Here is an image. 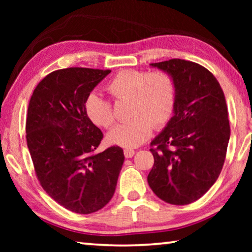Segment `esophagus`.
<instances>
[{"label":"esophagus","instance_id":"obj_1","mask_svg":"<svg viewBox=\"0 0 252 252\" xmlns=\"http://www.w3.org/2000/svg\"><path fill=\"white\" fill-rule=\"evenodd\" d=\"M134 152L135 151L133 150V149H125V151H123L126 158H132L134 156Z\"/></svg>","mask_w":252,"mask_h":252}]
</instances>
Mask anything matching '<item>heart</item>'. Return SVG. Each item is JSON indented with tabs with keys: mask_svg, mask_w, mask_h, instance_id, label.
<instances>
[{
	"mask_svg": "<svg viewBox=\"0 0 252 252\" xmlns=\"http://www.w3.org/2000/svg\"><path fill=\"white\" fill-rule=\"evenodd\" d=\"M106 91L117 100H129L130 119L118 125L108 135L109 142L116 146H140L150 136L152 127H162L172 116L176 84L165 71L121 70L106 84ZM84 108L94 125L105 129L113 126L116 118L110 101L91 93L85 100Z\"/></svg>",
	"mask_w": 252,
	"mask_h": 252,
	"instance_id": "b5f03b06",
	"label": "heart"
}]
</instances>
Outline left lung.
I'll use <instances>...</instances> for the list:
<instances>
[{"label":"left lung","instance_id":"left-lung-1","mask_svg":"<svg viewBox=\"0 0 252 252\" xmlns=\"http://www.w3.org/2000/svg\"><path fill=\"white\" fill-rule=\"evenodd\" d=\"M172 76L174 116L153 140L155 164L148 183L157 197L185 206L210 189L222 170L230 138L225 97L218 80L198 63L181 59L151 63Z\"/></svg>","mask_w":252,"mask_h":252}]
</instances>
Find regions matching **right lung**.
Returning a JSON list of instances; mask_svg holds the SVG:
<instances>
[{"label": "right lung", "instance_id": "right-lung-1", "mask_svg": "<svg viewBox=\"0 0 252 252\" xmlns=\"http://www.w3.org/2000/svg\"><path fill=\"white\" fill-rule=\"evenodd\" d=\"M111 70L51 72L30 99L27 142L43 190L67 210L95 212L113 197L125 155L118 146L96 153L103 133L85 112L91 91Z\"/></svg>", "mask_w": 252, "mask_h": 252}]
</instances>
